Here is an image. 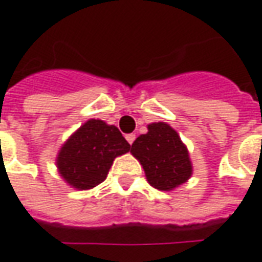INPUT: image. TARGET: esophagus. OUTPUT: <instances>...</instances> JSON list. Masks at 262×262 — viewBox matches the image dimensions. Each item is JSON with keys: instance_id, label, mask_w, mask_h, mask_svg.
I'll list each match as a JSON object with an SVG mask.
<instances>
[{"instance_id": "esophagus-1", "label": "esophagus", "mask_w": 262, "mask_h": 262, "mask_svg": "<svg viewBox=\"0 0 262 262\" xmlns=\"http://www.w3.org/2000/svg\"><path fill=\"white\" fill-rule=\"evenodd\" d=\"M135 139H136V135H133V133H130V135H126V140L129 142V144L133 143V142H135Z\"/></svg>"}]
</instances>
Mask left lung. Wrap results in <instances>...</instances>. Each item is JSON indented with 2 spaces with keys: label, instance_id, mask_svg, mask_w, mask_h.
Segmentation results:
<instances>
[{
  "label": "left lung",
  "instance_id": "obj_1",
  "mask_svg": "<svg viewBox=\"0 0 262 262\" xmlns=\"http://www.w3.org/2000/svg\"><path fill=\"white\" fill-rule=\"evenodd\" d=\"M130 153L143 166L150 186L157 190H174L193 174L186 144L179 133L164 122L150 123L147 133L133 142Z\"/></svg>",
  "mask_w": 262,
  "mask_h": 262
}]
</instances>
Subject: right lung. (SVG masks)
Returning <instances> with one entry per match:
<instances>
[{
    "label": "right lung",
    "instance_id": "right-lung-1",
    "mask_svg": "<svg viewBox=\"0 0 262 262\" xmlns=\"http://www.w3.org/2000/svg\"><path fill=\"white\" fill-rule=\"evenodd\" d=\"M130 150L116 126L91 119L62 144L56 157L61 177L76 190H89L103 182L113 160Z\"/></svg>",
    "mask_w": 262,
    "mask_h": 262
}]
</instances>
